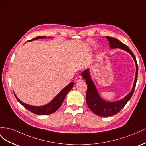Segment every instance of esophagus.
<instances>
[{
    "instance_id": "34e87169",
    "label": "esophagus",
    "mask_w": 146,
    "mask_h": 146,
    "mask_svg": "<svg viewBox=\"0 0 146 146\" xmlns=\"http://www.w3.org/2000/svg\"><path fill=\"white\" fill-rule=\"evenodd\" d=\"M82 77H80V76H77L76 78H75V82H80V81H82Z\"/></svg>"
}]
</instances>
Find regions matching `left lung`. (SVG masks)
Wrapping results in <instances>:
<instances>
[{
  "mask_svg": "<svg viewBox=\"0 0 146 146\" xmlns=\"http://www.w3.org/2000/svg\"><path fill=\"white\" fill-rule=\"evenodd\" d=\"M106 38H107V39L110 42V46L111 48H121L122 49L125 50L130 53L135 60L136 66V72L134 85L133 88H132L131 91L125 98H123L121 100L114 102H106L101 98H100V96L98 94V91H97L95 87L94 84L92 82L90 78L89 70L86 69L82 73V76L83 77L84 79H85V82L88 87L86 101L88 107H89V108L94 114L102 117H107L114 115V114H117L124 107V106L128 102V101L130 99L134 92L138 72V66L136 60L135 56L134 55L133 53L130 49L129 47L116 38L109 36H106Z\"/></svg>",
  "mask_w": 146,
  "mask_h": 146,
  "instance_id": "1",
  "label": "left lung"
}]
</instances>
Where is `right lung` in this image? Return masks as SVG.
<instances>
[{"label":"right lung","mask_w":146,"mask_h":146,"mask_svg":"<svg viewBox=\"0 0 146 146\" xmlns=\"http://www.w3.org/2000/svg\"><path fill=\"white\" fill-rule=\"evenodd\" d=\"M44 38L45 37L44 36H38L32 39H31V40H30V41L35 40V39ZM73 85H74L73 82L70 83L68 86H66L64 89L61 91L54 99H53V100H52L51 102L44 106H41V107H36V106L35 107V106H32V105L25 104L24 102H23L22 101H21L18 98H17V97L16 96V94L15 93L14 94L17 100L18 101L21 105H23L25 108H27L30 112H32L34 114H38V115H48V114H50L55 113L58 110L61 104H62L63 102L64 101L66 94H67L68 93V92L72 89Z\"/></svg>","instance_id":"obj_1"}]
</instances>
